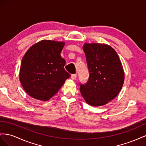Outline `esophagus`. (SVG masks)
I'll return each instance as SVG.
<instances>
[{"instance_id": "34e87169", "label": "esophagus", "mask_w": 146, "mask_h": 146, "mask_svg": "<svg viewBox=\"0 0 146 146\" xmlns=\"http://www.w3.org/2000/svg\"><path fill=\"white\" fill-rule=\"evenodd\" d=\"M76 78H77V75L76 74H72V75H71V78H72L73 80H76Z\"/></svg>"}]
</instances>
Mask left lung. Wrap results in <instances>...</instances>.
I'll return each instance as SVG.
<instances>
[{
  "instance_id": "1",
  "label": "left lung",
  "mask_w": 146,
  "mask_h": 146,
  "mask_svg": "<svg viewBox=\"0 0 146 146\" xmlns=\"http://www.w3.org/2000/svg\"><path fill=\"white\" fill-rule=\"evenodd\" d=\"M89 72V80L80 86V92L89 105H105L120 92L124 72L117 52L110 46L100 43L83 45Z\"/></svg>"
}]
</instances>
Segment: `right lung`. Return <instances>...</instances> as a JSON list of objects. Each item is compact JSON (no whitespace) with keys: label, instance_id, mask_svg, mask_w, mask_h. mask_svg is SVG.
<instances>
[{"label":"right lung","instance_id":"obj_1","mask_svg":"<svg viewBox=\"0 0 146 146\" xmlns=\"http://www.w3.org/2000/svg\"><path fill=\"white\" fill-rule=\"evenodd\" d=\"M64 41L41 40L29 48L24 56L19 80L32 98L48 101L63 86L70 74L64 69L65 60L60 56Z\"/></svg>","mask_w":146,"mask_h":146}]
</instances>
